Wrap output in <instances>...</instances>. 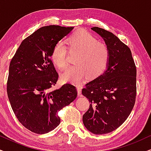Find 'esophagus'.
Segmentation results:
<instances>
[{
    "instance_id": "1",
    "label": "esophagus",
    "mask_w": 151,
    "mask_h": 151,
    "mask_svg": "<svg viewBox=\"0 0 151 151\" xmlns=\"http://www.w3.org/2000/svg\"><path fill=\"white\" fill-rule=\"evenodd\" d=\"M77 88L78 95H79L80 94H81V89H82V88H81V86H77Z\"/></svg>"
}]
</instances>
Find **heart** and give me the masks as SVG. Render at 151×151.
Wrapping results in <instances>:
<instances>
[{
  "instance_id": "obj_1",
  "label": "heart",
  "mask_w": 151,
  "mask_h": 151,
  "mask_svg": "<svg viewBox=\"0 0 151 151\" xmlns=\"http://www.w3.org/2000/svg\"><path fill=\"white\" fill-rule=\"evenodd\" d=\"M67 45L70 51L79 54L75 60L77 65L70 66L63 74V81L78 83L88 76L95 79L105 71L109 62V50L91 33L78 31L67 40ZM68 47L58 42L53 48L51 60L60 69H65L68 65Z\"/></svg>"
}]
</instances>
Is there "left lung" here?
<instances>
[{
	"label": "left lung",
	"instance_id": "left-lung-1",
	"mask_svg": "<svg viewBox=\"0 0 151 151\" xmlns=\"http://www.w3.org/2000/svg\"><path fill=\"white\" fill-rule=\"evenodd\" d=\"M91 29L105 42L110 58L106 71L82 89L91 103L83 123L93 134H103L121 126L134 107L137 68L130 49L115 35L99 27Z\"/></svg>",
	"mask_w": 151,
	"mask_h": 151
}]
</instances>
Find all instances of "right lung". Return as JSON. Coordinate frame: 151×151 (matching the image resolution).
Listing matches in <instances>:
<instances>
[{
    "label": "right lung",
    "mask_w": 151,
    "mask_h": 151,
    "mask_svg": "<svg viewBox=\"0 0 151 151\" xmlns=\"http://www.w3.org/2000/svg\"><path fill=\"white\" fill-rule=\"evenodd\" d=\"M73 28H39L22 41L9 64L7 93L11 106L19 121L36 134L56 128L60 123L58 112L77 96L70 83L52 88L58 79L51 59L53 48Z\"/></svg>",
    "instance_id": "obj_1"
}]
</instances>
